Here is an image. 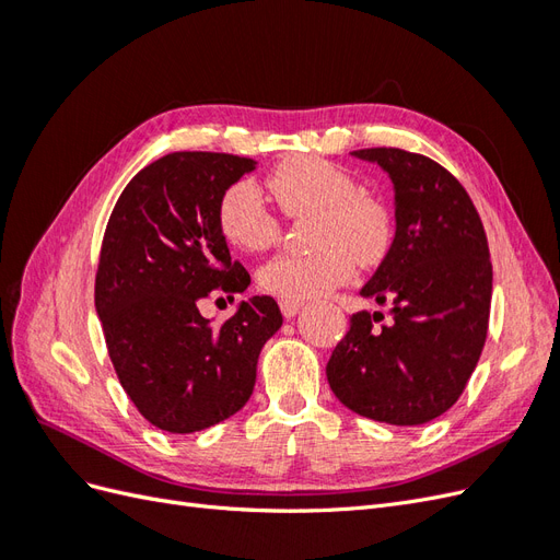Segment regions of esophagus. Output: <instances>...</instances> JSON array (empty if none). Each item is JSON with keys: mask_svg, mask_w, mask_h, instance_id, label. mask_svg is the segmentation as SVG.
<instances>
[{"mask_svg": "<svg viewBox=\"0 0 560 560\" xmlns=\"http://www.w3.org/2000/svg\"><path fill=\"white\" fill-rule=\"evenodd\" d=\"M301 308H303V301H287V299L280 301V311H282V315H284L287 319L296 317V315L301 313Z\"/></svg>", "mask_w": 560, "mask_h": 560, "instance_id": "34e87169", "label": "esophagus"}]
</instances>
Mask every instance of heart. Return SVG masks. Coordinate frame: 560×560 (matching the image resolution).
<instances>
[{"label":"heart","mask_w":560,"mask_h":560,"mask_svg":"<svg viewBox=\"0 0 560 560\" xmlns=\"http://www.w3.org/2000/svg\"><path fill=\"white\" fill-rule=\"evenodd\" d=\"M268 186L287 214H315V249L278 254L266 261L259 268V287L266 294L287 301L327 294L352 278L354 261L374 266L385 257L393 235L389 214L383 202L360 194L358 179L343 167L299 156L278 165ZM217 226L229 245L245 252L266 249L280 235L278 219L252 179L233 182L219 198Z\"/></svg>","instance_id":"obj_1"}]
</instances>
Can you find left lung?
Listing matches in <instances>:
<instances>
[{
	"label": "left lung",
	"mask_w": 560,
	"mask_h": 560,
	"mask_svg": "<svg viewBox=\"0 0 560 560\" xmlns=\"http://www.w3.org/2000/svg\"><path fill=\"white\" fill-rule=\"evenodd\" d=\"M395 191V238L364 299L383 313H354L331 352L327 381L350 411L387 425H422L448 411L486 343L493 266L477 208L463 184L428 156L360 149Z\"/></svg>",
	"instance_id": "obj_1"
}]
</instances>
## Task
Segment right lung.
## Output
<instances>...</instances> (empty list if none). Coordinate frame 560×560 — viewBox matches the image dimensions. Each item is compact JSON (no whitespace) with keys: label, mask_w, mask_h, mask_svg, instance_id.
Wrapping results in <instances>:
<instances>
[{"label":"right lung","mask_w":560,"mask_h":560,"mask_svg":"<svg viewBox=\"0 0 560 560\" xmlns=\"http://www.w3.org/2000/svg\"><path fill=\"white\" fill-rule=\"evenodd\" d=\"M257 161L175 151L135 175L100 249L95 311L116 376L163 432L191 434L238 413L257 383L264 343L282 327L270 296L241 301L222 327L198 311L241 294L249 273L217 226L219 198Z\"/></svg>","instance_id":"add662e5"}]
</instances>
